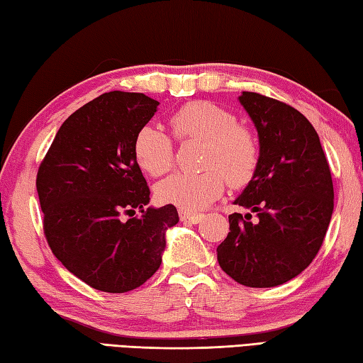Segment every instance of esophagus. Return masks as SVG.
Instances as JSON below:
<instances>
[{
	"mask_svg": "<svg viewBox=\"0 0 363 363\" xmlns=\"http://www.w3.org/2000/svg\"><path fill=\"white\" fill-rule=\"evenodd\" d=\"M179 215H180L182 221H188L193 224H197L203 218V215H201V213H191V211H184V210H180Z\"/></svg>",
	"mask_w": 363,
	"mask_h": 363,
	"instance_id": "esophagus-1",
	"label": "esophagus"
}]
</instances>
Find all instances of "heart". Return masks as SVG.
Here are the masks:
<instances>
[{"label": "heart", "mask_w": 363, "mask_h": 363, "mask_svg": "<svg viewBox=\"0 0 363 363\" xmlns=\"http://www.w3.org/2000/svg\"><path fill=\"white\" fill-rule=\"evenodd\" d=\"M180 140L203 142L199 174H174L156 186V197L184 211L207 208L223 194L225 180L232 188L251 182L259 162L257 140L248 128L237 125L228 108L210 101H191L170 117ZM134 156L147 174L160 177L174 164V143L152 125L142 126L134 139Z\"/></svg>", "instance_id": "heart-1"}]
</instances>
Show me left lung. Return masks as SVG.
Masks as SVG:
<instances>
[{
    "mask_svg": "<svg viewBox=\"0 0 363 363\" xmlns=\"http://www.w3.org/2000/svg\"><path fill=\"white\" fill-rule=\"evenodd\" d=\"M243 106L259 138V162L234 201L257 213L229 215L230 232L218 246V262L237 283L273 288L311 264L333 213V183L311 123L296 108L243 91Z\"/></svg>",
    "mask_w": 363,
    "mask_h": 363,
    "instance_id": "obj_1",
    "label": "left lung"
}]
</instances>
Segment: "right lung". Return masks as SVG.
<instances>
[{"label": "right lung", "mask_w": 363, "mask_h": 363, "mask_svg": "<svg viewBox=\"0 0 363 363\" xmlns=\"http://www.w3.org/2000/svg\"><path fill=\"white\" fill-rule=\"evenodd\" d=\"M160 102L143 93L111 91L75 111L38 170L44 234L58 261L91 288L120 294L160 269L174 205L155 208L134 156V139ZM141 210L125 222L123 213Z\"/></svg>", "instance_id": "right-lung-1"}]
</instances>
